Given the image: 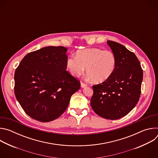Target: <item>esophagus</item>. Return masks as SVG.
<instances>
[{"mask_svg": "<svg viewBox=\"0 0 158 158\" xmlns=\"http://www.w3.org/2000/svg\"><path fill=\"white\" fill-rule=\"evenodd\" d=\"M81 87H82V88H83V87H87V85L86 84H85V83H84V82H81Z\"/></svg>", "mask_w": 158, "mask_h": 158, "instance_id": "esophagus-1", "label": "esophagus"}]
</instances>
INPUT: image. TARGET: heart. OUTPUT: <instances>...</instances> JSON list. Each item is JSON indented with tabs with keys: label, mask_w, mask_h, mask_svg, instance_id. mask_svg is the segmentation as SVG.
Listing matches in <instances>:
<instances>
[{
	"label": "heart",
	"mask_w": 158,
	"mask_h": 158,
	"mask_svg": "<svg viewBox=\"0 0 158 158\" xmlns=\"http://www.w3.org/2000/svg\"><path fill=\"white\" fill-rule=\"evenodd\" d=\"M117 59L113 52L99 48H87L77 51L74 56L66 60V68L69 73L79 77L85 71L91 80L101 83L107 80L114 73Z\"/></svg>",
	"instance_id": "obj_1"
}]
</instances>
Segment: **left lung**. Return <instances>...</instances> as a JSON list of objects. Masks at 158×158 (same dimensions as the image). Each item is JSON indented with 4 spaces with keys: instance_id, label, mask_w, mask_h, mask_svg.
<instances>
[{
    "instance_id": "8db88e82",
    "label": "left lung",
    "mask_w": 158,
    "mask_h": 158,
    "mask_svg": "<svg viewBox=\"0 0 158 158\" xmlns=\"http://www.w3.org/2000/svg\"><path fill=\"white\" fill-rule=\"evenodd\" d=\"M107 43L116 57V66L107 80L93 85L91 105L99 116L115 120L127 115L139 101L143 73L133 52L116 42Z\"/></svg>"
}]
</instances>
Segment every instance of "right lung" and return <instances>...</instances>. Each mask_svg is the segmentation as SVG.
Instances as JSON below:
<instances>
[{"mask_svg": "<svg viewBox=\"0 0 158 158\" xmlns=\"http://www.w3.org/2000/svg\"><path fill=\"white\" fill-rule=\"evenodd\" d=\"M67 49L49 46L27 54L14 74V93L26 113L40 122L60 116L80 81L66 71Z\"/></svg>", "mask_w": 158, "mask_h": 158, "instance_id": "right-lung-1", "label": "right lung"}]
</instances>
